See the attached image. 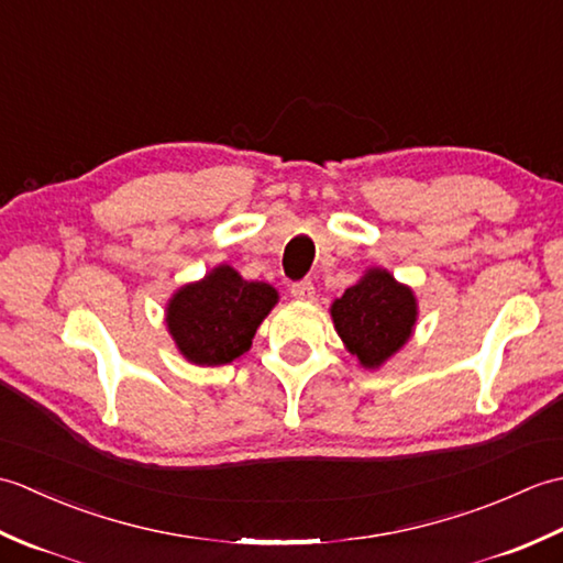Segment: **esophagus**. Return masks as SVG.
Returning <instances> with one entry per match:
<instances>
[{
    "instance_id": "obj_1",
    "label": "esophagus",
    "mask_w": 563,
    "mask_h": 563,
    "mask_svg": "<svg viewBox=\"0 0 563 563\" xmlns=\"http://www.w3.org/2000/svg\"><path fill=\"white\" fill-rule=\"evenodd\" d=\"M290 292H292L295 300H302V302L314 300V283H312V280H300V283H292Z\"/></svg>"
}]
</instances>
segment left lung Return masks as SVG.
<instances>
[{
    "instance_id": "8db88e82",
    "label": "left lung",
    "mask_w": 563,
    "mask_h": 563,
    "mask_svg": "<svg viewBox=\"0 0 563 563\" xmlns=\"http://www.w3.org/2000/svg\"><path fill=\"white\" fill-rule=\"evenodd\" d=\"M339 336L365 367H377L409 341L416 300L387 271H369L331 307Z\"/></svg>"
}]
</instances>
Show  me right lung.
Instances as JSON below:
<instances>
[{
    "instance_id": "add662e5",
    "label": "right lung",
    "mask_w": 563,
    "mask_h": 563,
    "mask_svg": "<svg viewBox=\"0 0 563 563\" xmlns=\"http://www.w3.org/2000/svg\"><path fill=\"white\" fill-rule=\"evenodd\" d=\"M275 302L278 292L271 285L244 280L234 268L220 266L174 295L166 324L190 363L224 365L251 349Z\"/></svg>"
}]
</instances>
